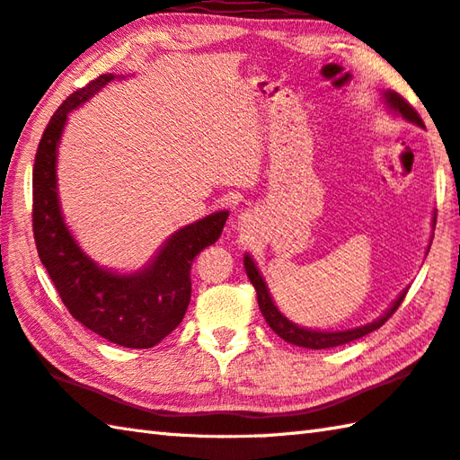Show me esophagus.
Masks as SVG:
<instances>
[{"mask_svg": "<svg viewBox=\"0 0 460 460\" xmlns=\"http://www.w3.org/2000/svg\"><path fill=\"white\" fill-rule=\"evenodd\" d=\"M245 221H249V215H241L239 217V223H245Z\"/></svg>", "mask_w": 460, "mask_h": 460, "instance_id": "esophagus-1", "label": "esophagus"}]
</instances>
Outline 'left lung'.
<instances>
[{"instance_id":"obj_1","label":"left lung","mask_w":460,"mask_h":460,"mask_svg":"<svg viewBox=\"0 0 460 460\" xmlns=\"http://www.w3.org/2000/svg\"><path fill=\"white\" fill-rule=\"evenodd\" d=\"M382 96H384V102H386V106L396 116H402L406 122H412V124H416V127L424 128V122H422V119L419 116V112H416L414 108L408 104L402 96L396 94L394 90H386ZM434 225H437V215H432V231H434ZM432 235H434V233H432ZM429 249H430V245H429ZM243 265H245V271H247L249 281L253 283V288L257 291L259 310H261L267 325H270V328L275 333H278L281 340H286V341H289V344H294V346H302V348H310V349H325V348H336V346H341V344H349V341H354L358 338L366 336V333L378 330L380 325L398 310V305L402 304V299H404L406 291H408V288H406L402 294H400L394 299V304H392L388 310L378 317V320H374V322L366 323V325H360V328L340 330V332L310 330V328H302V325H297V323H294L291 320H288V317L278 310V305H275V302H273L271 296H270V289H267V286H265L263 275L259 273L257 265H255V261H253L252 255H249V253H245V257H243Z\"/></svg>"}]
</instances>
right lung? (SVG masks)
Listing matches in <instances>:
<instances>
[{
	"mask_svg": "<svg viewBox=\"0 0 460 460\" xmlns=\"http://www.w3.org/2000/svg\"><path fill=\"white\" fill-rule=\"evenodd\" d=\"M114 74L92 80L64 100L41 135L33 163V239L49 279L72 317L124 348H153L177 328L190 302V265L221 237L229 211L187 225L132 273H116L90 259L72 237L58 197V145L68 114L102 90Z\"/></svg>",
	"mask_w": 460,
	"mask_h": 460,
	"instance_id": "right-lung-1",
	"label": "right lung"
}]
</instances>
